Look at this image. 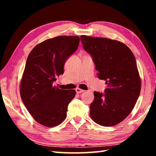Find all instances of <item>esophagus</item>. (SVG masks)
<instances>
[{"mask_svg":"<svg viewBox=\"0 0 156 156\" xmlns=\"http://www.w3.org/2000/svg\"><path fill=\"white\" fill-rule=\"evenodd\" d=\"M76 93H77V94H80V93H83V92H84V91L83 90V89H80L79 88H76Z\"/></svg>","mask_w":156,"mask_h":156,"instance_id":"esophagus-1","label":"esophagus"}]
</instances>
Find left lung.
<instances>
[{
  "label": "left lung",
  "mask_w": 156,
  "mask_h": 156,
  "mask_svg": "<svg viewBox=\"0 0 156 156\" xmlns=\"http://www.w3.org/2000/svg\"><path fill=\"white\" fill-rule=\"evenodd\" d=\"M80 41L93 59L98 77L107 85L105 93L94 91L91 117L100 125H117L131 113L140 93L135 56L127 46L118 41L87 36H81Z\"/></svg>",
  "instance_id": "left-lung-1"
}]
</instances>
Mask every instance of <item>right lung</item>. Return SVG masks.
I'll return each mask as SVG.
<instances>
[{
    "mask_svg": "<svg viewBox=\"0 0 156 156\" xmlns=\"http://www.w3.org/2000/svg\"><path fill=\"white\" fill-rule=\"evenodd\" d=\"M78 36H60L37 44L26 61L20 83V96L34 120L45 126L60 125L76 91L54 87L64 73L67 60L77 50Z\"/></svg>",
    "mask_w": 156,
    "mask_h": 156,
    "instance_id": "add662e5",
    "label": "right lung"
}]
</instances>
